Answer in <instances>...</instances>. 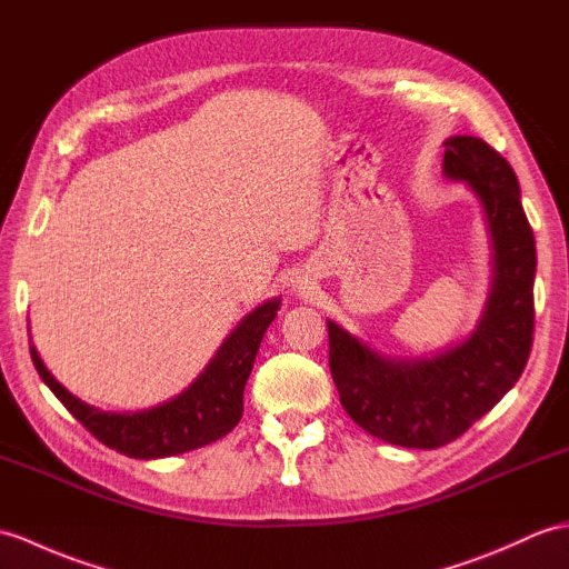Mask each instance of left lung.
Wrapping results in <instances>:
<instances>
[{"label": "left lung", "instance_id": "8db88e82", "mask_svg": "<svg viewBox=\"0 0 569 569\" xmlns=\"http://www.w3.org/2000/svg\"><path fill=\"white\" fill-rule=\"evenodd\" d=\"M443 177L478 198L490 234V290L478 325L456 345L425 356H395L329 329V368L341 407L363 431L405 448H439L517 386L533 341L536 240L509 162L480 138L443 142Z\"/></svg>", "mask_w": 569, "mask_h": 569}]
</instances>
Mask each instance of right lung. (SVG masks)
<instances>
[{
	"label": "right lung",
	"mask_w": 569,
	"mask_h": 569,
	"mask_svg": "<svg viewBox=\"0 0 569 569\" xmlns=\"http://www.w3.org/2000/svg\"><path fill=\"white\" fill-rule=\"evenodd\" d=\"M281 310V296L261 302L247 312L232 332L222 339L220 349L208 361L189 388L171 400L148 409H101L72 395L48 371L41 353L31 341V359L38 376L52 395L70 409V415L97 439L128 458L157 460L193 451L222 439L242 419V398L247 378L252 373L259 345L267 327Z\"/></svg>",
	"instance_id": "add662e5"
}]
</instances>
